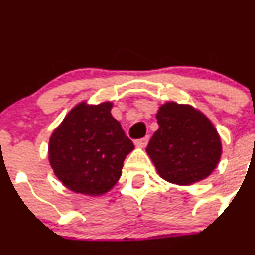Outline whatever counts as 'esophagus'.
I'll list each match as a JSON object with an SVG mask.
<instances>
[{
    "mask_svg": "<svg viewBox=\"0 0 255 255\" xmlns=\"http://www.w3.org/2000/svg\"><path fill=\"white\" fill-rule=\"evenodd\" d=\"M148 141H149V136H146V137L139 138L137 141H135V146L138 147V148H144V147L147 146V143H148Z\"/></svg>",
    "mask_w": 255,
    "mask_h": 255,
    "instance_id": "1",
    "label": "esophagus"
}]
</instances>
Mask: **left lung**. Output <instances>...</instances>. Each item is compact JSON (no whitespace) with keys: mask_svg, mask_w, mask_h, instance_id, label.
Wrapping results in <instances>:
<instances>
[{"mask_svg":"<svg viewBox=\"0 0 255 255\" xmlns=\"http://www.w3.org/2000/svg\"><path fill=\"white\" fill-rule=\"evenodd\" d=\"M159 128L146 152L165 181L190 186L207 179L220 161L223 144L210 119L191 105L169 101L158 109Z\"/></svg>","mask_w":255,"mask_h":255,"instance_id":"obj_1","label":"left lung"}]
</instances>
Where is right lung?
<instances>
[{"label": "right lung", "instance_id": "add662e5", "mask_svg": "<svg viewBox=\"0 0 255 255\" xmlns=\"http://www.w3.org/2000/svg\"><path fill=\"white\" fill-rule=\"evenodd\" d=\"M113 102L81 101L52 132L48 161L68 190L102 196L122 176L123 163L133 147L111 113Z\"/></svg>", "mask_w": 255, "mask_h": 255}]
</instances>
